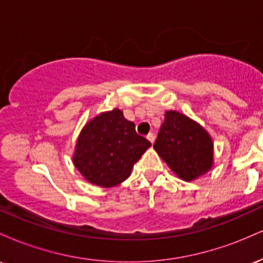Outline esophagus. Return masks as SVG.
Instances as JSON below:
<instances>
[{
    "label": "esophagus",
    "instance_id": "esophagus-1",
    "mask_svg": "<svg viewBox=\"0 0 263 263\" xmlns=\"http://www.w3.org/2000/svg\"><path fill=\"white\" fill-rule=\"evenodd\" d=\"M147 140H148L151 143H153L155 142V134H152V132H149L148 135H147Z\"/></svg>",
    "mask_w": 263,
    "mask_h": 263
}]
</instances>
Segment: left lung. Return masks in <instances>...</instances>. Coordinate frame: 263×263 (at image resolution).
Masks as SVG:
<instances>
[{"instance_id":"obj_1","label":"left lung","mask_w":263,"mask_h":263,"mask_svg":"<svg viewBox=\"0 0 263 263\" xmlns=\"http://www.w3.org/2000/svg\"><path fill=\"white\" fill-rule=\"evenodd\" d=\"M153 148L185 182L197 179L213 167L214 144L209 134L177 111L165 112Z\"/></svg>"}]
</instances>
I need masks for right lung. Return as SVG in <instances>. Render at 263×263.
I'll use <instances>...</instances> for the list:
<instances>
[{
  "label": "right lung",
  "mask_w": 263,
  "mask_h": 263,
  "mask_svg": "<svg viewBox=\"0 0 263 263\" xmlns=\"http://www.w3.org/2000/svg\"><path fill=\"white\" fill-rule=\"evenodd\" d=\"M149 147L151 142L137 135L135 123L114 108L86 123L78 138L73 162L87 182L111 188L127 179Z\"/></svg>",
  "instance_id": "add662e5"
}]
</instances>
